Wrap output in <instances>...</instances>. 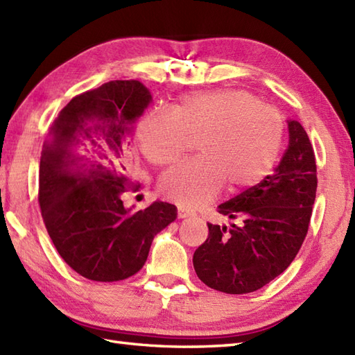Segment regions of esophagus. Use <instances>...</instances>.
Here are the masks:
<instances>
[{
    "mask_svg": "<svg viewBox=\"0 0 355 355\" xmlns=\"http://www.w3.org/2000/svg\"><path fill=\"white\" fill-rule=\"evenodd\" d=\"M177 215H178V218H180V219H184V218L192 216V213L189 211V210H186L184 207H178V210H177Z\"/></svg>",
    "mask_w": 355,
    "mask_h": 355,
    "instance_id": "obj_1",
    "label": "esophagus"
}]
</instances>
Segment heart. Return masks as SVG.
<instances>
[{
    "instance_id": "heart-1",
    "label": "heart",
    "mask_w": 355,
    "mask_h": 355,
    "mask_svg": "<svg viewBox=\"0 0 355 355\" xmlns=\"http://www.w3.org/2000/svg\"><path fill=\"white\" fill-rule=\"evenodd\" d=\"M283 135L282 113L245 90L187 95L171 114L151 110L137 127L140 150L157 166L175 162L198 139L200 157L160 180L162 193L187 207L210 201L224 184L233 193L260 184L275 166Z\"/></svg>"
}]
</instances>
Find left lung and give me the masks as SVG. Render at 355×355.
Instances as JSON below:
<instances>
[{"label":"left lung","instance_id":"8db88e82","mask_svg":"<svg viewBox=\"0 0 355 355\" xmlns=\"http://www.w3.org/2000/svg\"><path fill=\"white\" fill-rule=\"evenodd\" d=\"M289 146L274 174L220 204L236 224H209V236L193 254L204 284L224 293L261 289L289 268L309 232L316 198V159L298 121H287Z\"/></svg>","mask_w":355,"mask_h":355}]
</instances>
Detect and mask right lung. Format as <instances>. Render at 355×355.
<instances>
[{"instance_id": "right-lung-1", "label": "right lung", "mask_w": 355, "mask_h": 355, "mask_svg": "<svg viewBox=\"0 0 355 355\" xmlns=\"http://www.w3.org/2000/svg\"><path fill=\"white\" fill-rule=\"evenodd\" d=\"M151 103L137 80H114L73 96L49 128L40 157L39 204L46 232L87 279L121 282L142 269L154 236L177 218L174 204L125 209L137 191L125 177L131 123Z\"/></svg>"}]
</instances>
